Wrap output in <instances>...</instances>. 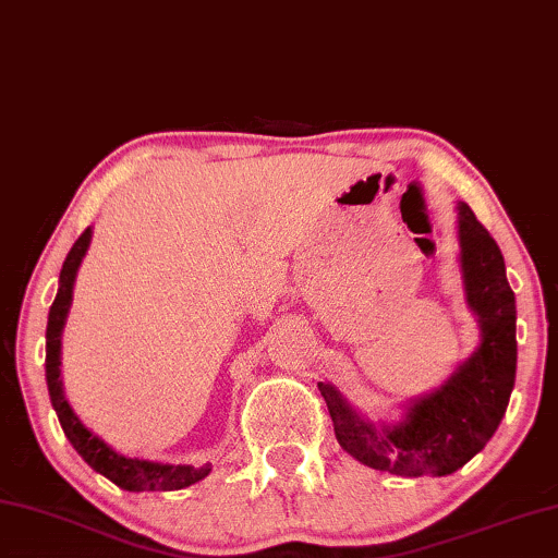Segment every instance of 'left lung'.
I'll return each mask as SVG.
<instances>
[{
  "mask_svg": "<svg viewBox=\"0 0 558 558\" xmlns=\"http://www.w3.org/2000/svg\"><path fill=\"white\" fill-rule=\"evenodd\" d=\"M459 210V263L464 295L482 342L435 392L407 407L402 422L373 424L317 383L344 452L397 476H445L482 452L507 412L517 377V305L504 255L466 203Z\"/></svg>",
  "mask_w": 558,
  "mask_h": 558,
  "instance_id": "left-lung-1",
  "label": "left lung"
}]
</instances>
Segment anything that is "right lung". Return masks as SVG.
Returning a JSON list of instances; mask_svg holds the SVG:
<instances>
[{"label": "right lung", "mask_w": 558, "mask_h": 558, "mask_svg": "<svg viewBox=\"0 0 558 558\" xmlns=\"http://www.w3.org/2000/svg\"><path fill=\"white\" fill-rule=\"evenodd\" d=\"M92 243V228L78 235V241L69 251L64 265L59 272V290L54 303L49 307V323H47V387L51 397V407L57 410V417L61 422L66 439L72 441L74 449L84 457V462L92 466L94 472L104 474L117 486L126 492H173L183 489L201 482L203 476L210 474V464L191 466V464H161L148 462V459L138 457H123L117 449H111L104 439H99L94 432H88L82 420L76 417L72 404L64 397V385H61V332H64L69 307H72L74 298V280L76 270L82 265L84 255Z\"/></svg>", "instance_id": "add662e5"}]
</instances>
